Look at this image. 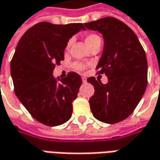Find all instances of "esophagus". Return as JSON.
Returning a JSON list of instances; mask_svg holds the SVG:
<instances>
[{
    "label": "esophagus",
    "mask_w": 160,
    "mask_h": 160,
    "mask_svg": "<svg viewBox=\"0 0 160 160\" xmlns=\"http://www.w3.org/2000/svg\"><path fill=\"white\" fill-rule=\"evenodd\" d=\"M82 82H83V83H86V82H87V78L82 77Z\"/></svg>",
    "instance_id": "esophagus-1"
}]
</instances>
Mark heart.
<instances>
[{
    "mask_svg": "<svg viewBox=\"0 0 160 160\" xmlns=\"http://www.w3.org/2000/svg\"><path fill=\"white\" fill-rule=\"evenodd\" d=\"M101 40H100V38H99V36H97V34H88V35L86 36L85 38V42L87 43V45L90 48L96 42H100ZM70 45H71V42H69L67 43V46H66V50H68L69 49ZM73 68L75 70H77V71H84L86 68V66L83 64V63H73Z\"/></svg>",
    "mask_w": 160,
    "mask_h": 160,
    "instance_id": "heart-1",
    "label": "heart"
}]
</instances>
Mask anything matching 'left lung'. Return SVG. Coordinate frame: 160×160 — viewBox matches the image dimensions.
Instances as JSON below:
<instances>
[{"label":"left lung","mask_w":160,"mask_h":160,"mask_svg":"<svg viewBox=\"0 0 160 160\" xmlns=\"http://www.w3.org/2000/svg\"><path fill=\"white\" fill-rule=\"evenodd\" d=\"M84 25L102 34L104 45L97 70L108 77L107 84L95 77L87 80L95 88L89 99L91 112L98 120L115 124L134 112L145 92V52L132 29L115 18H102Z\"/></svg>","instance_id":"obj_1"}]
</instances>
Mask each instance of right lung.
I'll list each match as a JSON object with an SVG mask.
<instances>
[{"instance_id":"1","label":"right lung","mask_w":160,"mask_h":160,"mask_svg":"<svg viewBox=\"0 0 160 160\" xmlns=\"http://www.w3.org/2000/svg\"><path fill=\"white\" fill-rule=\"evenodd\" d=\"M80 30H85L84 24L38 23L21 37L10 62L16 96L37 121L46 126L62 125L72 116L81 78L71 72L64 79L58 78V82L53 71L64 59L70 38Z\"/></svg>"}]
</instances>
